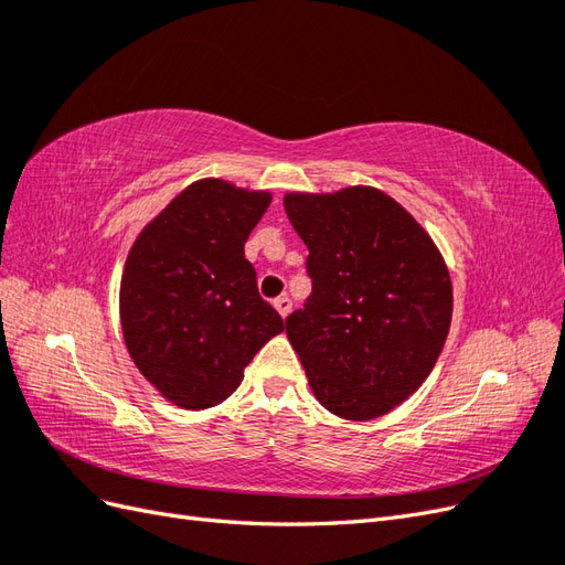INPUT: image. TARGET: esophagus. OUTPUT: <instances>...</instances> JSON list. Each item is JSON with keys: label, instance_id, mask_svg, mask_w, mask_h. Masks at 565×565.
<instances>
[{"label": "esophagus", "instance_id": "esophagus-1", "mask_svg": "<svg viewBox=\"0 0 565 565\" xmlns=\"http://www.w3.org/2000/svg\"><path fill=\"white\" fill-rule=\"evenodd\" d=\"M273 306H276V311H278L282 318H287L289 311H292V299H289V297H278L276 301H273Z\"/></svg>", "mask_w": 565, "mask_h": 565}]
</instances>
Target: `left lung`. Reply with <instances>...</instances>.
I'll return each instance as SVG.
<instances>
[{"label":"left lung","instance_id":"1","mask_svg":"<svg viewBox=\"0 0 565 565\" xmlns=\"http://www.w3.org/2000/svg\"><path fill=\"white\" fill-rule=\"evenodd\" d=\"M309 247L311 295L285 330L313 396L332 415L391 413L429 377L452 320L446 262L413 214L370 185L287 193Z\"/></svg>","mask_w":565,"mask_h":565}]
</instances>
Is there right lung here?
I'll use <instances>...</instances> for the list:
<instances>
[{
    "mask_svg": "<svg viewBox=\"0 0 565 565\" xmlns=\"http://www.w3.org/2000/svg\"><path fill=\"white\" fill-rule=\"evenodd\" d=\"M268 191L200 179L136 237L119 282V320L134 365L183 409L226 401L282 318L245 259Z\"/></svg>",
    "mask_w": 565,
    "mask_h": 565,
    "instance_id": "right-lung-1",
    "label": "right lung"
}]
</instances>
